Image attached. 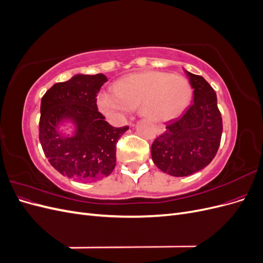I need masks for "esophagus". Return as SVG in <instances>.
Instances as JSON below:
<instances>
[{
  "instance_id": "obj_1",
  "label": "esophagus",
  "mask_w": 263,
  "mask_h": 263,
  "mask_svg": "<svg viewBox=\"0 0 263 263\" xmlns=\"http://www.w3.org/2000/svg\"><path fill=\"white\" fill-rule=\"evenodd\" d=\"M129 124H130V126H133V123H129ZM156 132H157V134H162L164 132V127L163 126H157Z\"/></svg>"
}]
</instances>
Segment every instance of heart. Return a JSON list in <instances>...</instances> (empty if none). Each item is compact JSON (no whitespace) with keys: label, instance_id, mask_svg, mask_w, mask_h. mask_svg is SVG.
<instances>
[{"label":"heart","instance_id":"b5f03b06","mask_svg":"<svg viewBox=\"0 0 263 263\" xmlns=\"http://www.w3.org/2000/svg\"><path fill=\"white\" fill-rule=\"evenodd\" d=\"M113 91L99 97V106L103 113L124 116L129 109L139 107L142 116L157 123L178 117L191 99V86L186 79L153 70L119 79Z\"/></svg>","mask_w":263,"mask_h":263}]
</instances>
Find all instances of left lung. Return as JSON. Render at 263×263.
I'll return each instance as SVG.
<instances>
[{
    "instance_id": "obj_1",
    "label": "left lung",
    "mask_w": 263,
    "mask_h": 263,
    "mask_svg": "<svg viewBox=\"0 0 263 263\" xmlns=\"http://www.w3.org/2000/svg\"><path fill=\"white\" fill-rule=\"evenodd\" d=\"M194 89L193 102L151 145V157L162 172L187 177L202 170L216 156L222 119L213 87L201 76L185 71Z\"/></svg>"
}]
</instances>
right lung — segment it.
<instances>
[{
	"instance_id": "obj_1",
	"label": "right lung",
	"mask_w": 263,
	"mask_h": 263,
	"mask_svg": "<svg viewBox=\"0 0 263 263\" xmlns=\"http://www.w3.org/2000/svg\"><path fill=\"white\" fill-rule=\"evenodd\" d=\"M107 81L102 74H77L53 84L41 104L39 141L49 163L62 176L81 182L99 181L116 165V144L128 126H110L99 110L97 95ZM69 120L75 125L72 137L58 129Z\"/></svg>"
}]
</instances>
